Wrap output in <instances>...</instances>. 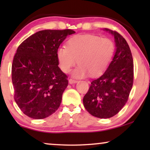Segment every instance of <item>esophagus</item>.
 <instances>
[{
	"mask_svg": "<svg viewBox=\"0 0 150 150\" xmlns=\"http://www.w3.org/2000/svg\"><path fill=\"white\" fill-rule=\"evenodd\" d=\"M68 81H69V84H74V83H78L77 81H76V80H74V79H69Z\"/></svg>",
	"mask_w": 150,
	"mask_h": 150,
	"instance_id": "esophagus-1",
	"label": "esophagus"
}]
</instances>
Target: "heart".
I'll return each mask as SVG.
<instances>
[{"mask_svg": "<svg viewBox=\"0 0 150 150\" xmlns=\"http://www.w3.org/2000/svg\"><path fill=\"white\" fill-rule=\"evenodd\" d=\"M115 53V45L110 39L93 34L78 35L69 39L67 46L63 45L57 48V58L59 67L65 73L79 63L71 76L82 79L89 74L96 77L103 74Z\"/></svg>", "mask_w": 150, "mask_h": 150, "instance_id": "b5f03b06", "label": "heart"}]
</instances>
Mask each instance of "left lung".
I'll list each match as a JSON object with an SVG mask.
<instances>
[{
    "label": "left lung",
    "instance_id": "obj_1",
    "mask_svg": "<svg viewBox=\"0 0 150 150\" xmlns=\"http://www.w3.org/2000/svg\"><path fill=\"white\" fill-rule=\"evenodd\" d=\"M103 30L114 37L115 53L103 74L91 83L83 104L91 115L107 119L117 114L128 101L133 85L134 64L126 40L117 32Z\"/></svg>",
    "mask_w": 150,
    "mask_h": 150
}]
</instances>
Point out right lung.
<instances>
[{"instance_id":"right-lung-1","label":"right lung","mask_w":150,"mask_h":150,"mask_svg":"<svg viewBox=\"0 0 150 150\" xmlns=\"http://www.w3.org/2000/svg\"><path fill=\"white\" fill-rule=\"evenodd\" d=\"M74 33L70 29L40 30L18 46L11 67L14 100L29 117H48L60 106L68 81L58 66L57 50Z\"/></svg>"}]
</instances>
